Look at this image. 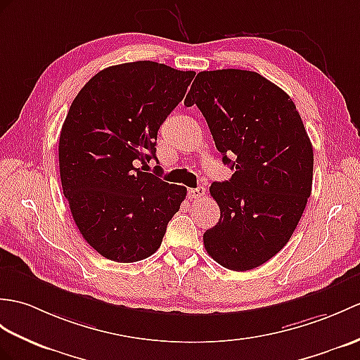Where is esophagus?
Wrapping results in <instances>:
<instances>
[{
	"label": "esophagus",
	"instance_id": "1",
	"mask_svg": "<svg viewBox=\"0 0 360 360\" xmlns=\"http://www.w3.org/2000/svg\"><path fill=\"white\" fill-rule=\"evenodd\" d=\"M205 195V188L204 187H196V188H190L188 190V198L190 199H200Z\"/></svg>",
	"mask_w": 360,
	"mask_h": 360
}]
</instances>
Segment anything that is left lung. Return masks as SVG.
Returning <instances> with one entry per match:
<instances>
[{"label": "left lung", "mask_w": 360, "mask_h": 360, "mask_svg": "<svg viewBox=\"0 0 360 360\" xmlns=\"http://www.w3.org/2000/svg\"><path fill=\"white\" fill-rule=\"evenodd\" d=\"M184 104L202 112L235 170L210 187L221 218L204 233L207 253L229 270H253L285 247L305 210L311 141L291 98L256 72H199Z\"/></svg>", "instance_id": "1"}]
</instances>
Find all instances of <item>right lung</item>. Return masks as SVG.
Instances as JSON below:
<instances>
[{
  "mask_svg": "<svg viewBox=\"0 0 360 360\" xmlns=\"http://www.w3.org/2000/svg\"><path fill=\"white\" fill-rule=\"evenodd\" d=\"M193 78L153 61L107 67L65 116L58 148L63 193L82 238L110 261L152 256L186 199V187L136 164L158 160V130Z\"/></svg>",
  "mask_w": 360,
  "mask_h": 360,
  "instance_id": "1",
  "label": "right lung"
}]
</instances>
